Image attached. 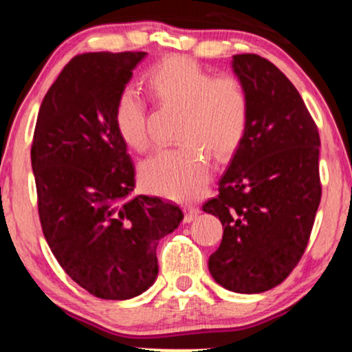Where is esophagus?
Listing matches in <instances>:
<instances>
[{
    "label": "esophagus",
    "mask_w": 352,
    "mask_h": 352,
    "mask_svg": "<svg viewBox=\"0 0 352 352\" xmlns=\"http://www.w3.org/2000/svg\"><path fill=\"white\" fill-rule=\"evenodd\" d=\"M184 211V223H190V221H194L197 218V214L200 213V208L195 205H187Z\"/></svg>",
    "instance_id": "obj_1"
}]
</instances>
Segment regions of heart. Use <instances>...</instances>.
Listing matches in <instances>:
<instances>
[{
	"label": "heart",
	"instance_id": "obj_1",
	"mask_svg": "<svg viewBox=\"0 0 352 352\" xmlns=\"http://www.w3.org/2000/svg\"><path fill=\"white\" fill-rule=\"evenodd\" d=\"M152 100L163 109L181 110L177 142L141 166L144 187L171 200H190L205 189L210 160H228L248 131L252 99L239 76L206 70L184 56L163 59L146 75ZM113 123L123 142L139 153L155 146L148 105L131 89L118 94Z\"/></svg>",
	"mask_w": 352,
	"mask_h": 352
}]
</instances>
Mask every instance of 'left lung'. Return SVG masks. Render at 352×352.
Masks as SVG:
<instances>
[{
  "instance_id": "8db88e82",
  "label": "left lung",
  "mask_w": 352,
  "mask_h": 352,
  "mask_svg": "<svg viewBox=\"0 0 352 352\" xmlns=\"http://www.w3.org/2000/svg\"><path fill=\"white\" fill-rule=\"evenodd\" d=\"M252 99L248 131L204 211L223 223L211 276L235 293L277 287L298 266L322 197L319 129L292 81L258 54H235Z\"/></svg>"
}]
</instances>
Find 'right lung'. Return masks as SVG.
Returning <instances> with one entry per match:
<instances>
[{
	"mask_svg": "<svg viewBox=\"0 0 352 352\" xmlns=\"http://www.w3.org/2000/svg\"><path fill=\"white\" fill-rule=\"evenodd\" d=\"M144 56H75L47 89L33 133L43 234L72 280L100 300L146 292L158 274V240L184 216L160 197H129L134 165L115 128L113 107Z\"/></svg>",
	"mask_w": 352,
	"mask_h": 352,
	"instance_id": "add662e5",
	"label": "right lung"
}]
</instances>
